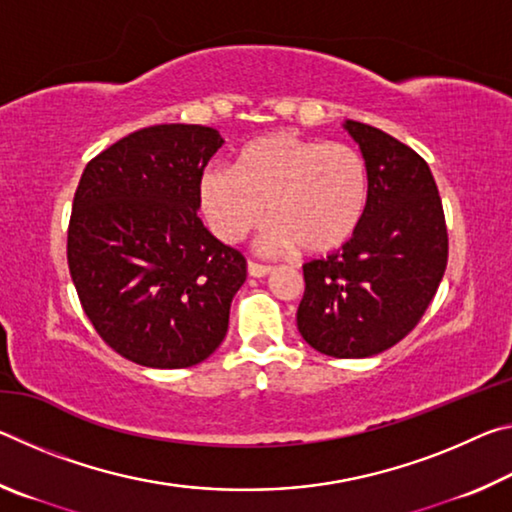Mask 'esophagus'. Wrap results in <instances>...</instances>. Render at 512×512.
Masks as SVG:
<instances>
[{
    "mask_svg": "<svg viewBox=\"0 0 512 512\" xmlns=\"http://www.w3.org/2000/svg\"><path fill=\"white\" fill-rule=\"evenodd\" d=\"M271 271H273V268L266 266V264L253 262V259H250V262H248V275L250 277H264V275H268Z\"/></svg>",
    "mask_w": 512,
    "mask_h": 512,
    "instance_id": "obj_1",
    "label": "esophagus"
}]
</instances>
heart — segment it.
<instances>
[{"mask_svg":"<svg viewBox=\"0 0 512 512\" xmlns=\"http://www.w3.org/2000/svg\"><path fill=\"white\" fill-rule=\"evenodd\" d=\"M201 203L223 241H239L266 214L271 253L302 248L327 255L359 230L368 205V167L350 144L277 131L246 144L235 169L210 167Z\"/></svg>","mask_w":512,"mask_h":512,"instance_id":"1","label":"heart"}]
</instances>
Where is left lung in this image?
I'll list each match as a JSON object with an SVG mask.
<instances>
[{
	"label": "left lung",
	"instance_id": "8db88e82",
	"mask_svg": "<svg viewBox=\"0 0 512 512\" xmlns=\"http://www.w3.org/2000/svg\"><path fill=\"white\" fill-rule=\"evenodd\" d=\"M368 167V205L341 250L302 266L298 329L336 359L372 357L420 323L443 280L447 223L429 164L411 146L345 121Z\"/></svg>",
	"mask_w": 512,
	"mask_h": 512
}]
</instances>
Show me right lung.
Returning a JSON list of instances; mask_svg holds the SVG:
<instances>
[{
  "label": "right lung",
  "mask_w": 512,
  "mask_h": 512,
  "mask_svg": "<svg viewBox=\"0 0 512 512\" xmlns=\"http://www.w3.org/2000/svg\"><path fill=\"white\" fill-rule=\"evenodd\" d=\"M221 146L210 126H149L92 158L76 187L69 275L97 334L140 366H196L228 332L246 257L198 219Z\"/></svg>",
  "instance_id": "obj_1"
}]
</instances>
